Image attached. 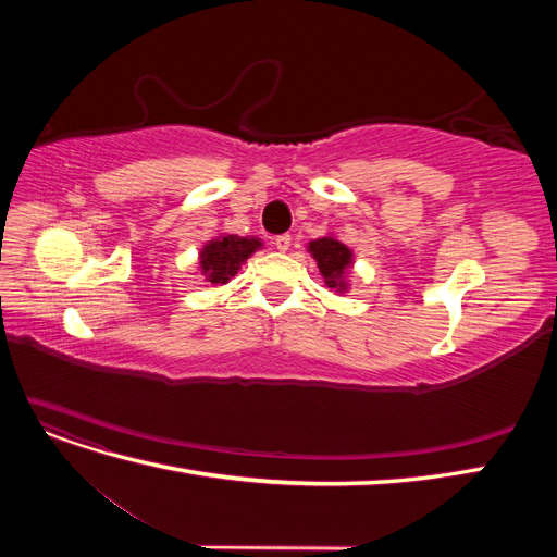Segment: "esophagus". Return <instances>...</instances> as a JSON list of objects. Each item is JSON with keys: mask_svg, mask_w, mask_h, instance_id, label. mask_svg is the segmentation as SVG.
I'll list each match as a JSON object with an SVG mask.
<instances>
[{"mask_svg": "<svg viewBox=\"0 0 557 557\" xmlns=\"http://www.w3.org/2000/svg\"><path fill=\"white\" fill-rule=\"evenodd\" d=\"M290 242H293V237L290 234H278V237L274 239V246H276V250H281V252H285L290 248Z\"/></svg>", "mask_w": 557, "mask_h": 557, "instance_id": "obj_1", "label": "esophagus"}]
</instances>
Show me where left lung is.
Segmentation results:
<instances>
[{
	"label": "left lung",
	"mask_w": 557,
	"mask_h": 557,
	"mask_svg": "<svg viewBox=\"0 0 557 557\" xmlns=\"http://www.w3.org/2000/svg\"><path fill=\"white\" fill-rule=\"evenodd\" d=\"M309 252L318 262V269H320V274H323L327 288H336V293L346 290L344 272L352 262L350 248L344 246L342 242H336L334 237H323V239H315L309 244Z\"/></svg>",
	"instance_id": "1"
}]
</instances>
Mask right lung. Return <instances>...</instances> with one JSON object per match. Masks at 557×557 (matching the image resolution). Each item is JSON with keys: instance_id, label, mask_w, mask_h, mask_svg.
Returning <instances> with one entry per match:
<instances>
[{"instance_id": "obj_1", "label": "right lung", "mask_w": 557, "mask_h": 557, "mask_svg": "<svg viewBox=\"0 0 557 557\" xmlns=\"http://www.w3.org/2000/svg\"><path fill=\"white\" fill-rule=\"evenodd\" d=\"M260 239H246V237H234V234H227V237H218L209 242L201 250L199 264L201 272H205L207 281L211 283H227L237 269L260 248Z\"/></svg>"}]
</instances>
